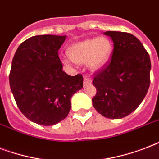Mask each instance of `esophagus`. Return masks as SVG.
I'll return each mask as SVG.
<instances>
[{"instance_id": "1", "label": "esophagus", "mask_w": 159, "mask_h": 159, "mask_svg": "<svg viewBox=\"0 0 159 159\" xmlns=\"http://www.w3.org/2000/svg\"><path fill=\"white\" fill-rule=\"evenodd\" d=\"M92 78H90L88 77H84V87L85 86H87V85H89L92 83Z\"/></svg>"}]
</instances>
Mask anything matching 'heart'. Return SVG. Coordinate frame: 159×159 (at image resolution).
Segmentation results:
<instances>
[{"instance_id": "b5f03b06", "label": "heart", "mask_w": 159, "mask_h": 159, "mask_svg": "<svg viewBox=\"0 0 159 159\" xmlns=\"http://www.w3.org/2000/svg\"><path fill=\"white\" fill-rule=\"evenodd\" d=\"M112 43L105 37L93 38L77 42L70 46L67 53L72 62L87 66L92 70H98L107 63L112 53ZM68 64V61L63 60Z\"/></svg>"}]
</instances>
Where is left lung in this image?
I'll list each match as a JSON object with an SVG mask.
<instances>
[{
  "label": "left lung",
  "instance_id": "left-lung-1",
  "mask_svg": "<svg viewBox=\"0 0 159 159\" xmlns=\"http://www.w3.org/2000/svg\"><path fill=\"white\" fill-rule=\"evenodd\" d=\"M114 43L111 60L95 74L97 94L92 105L109 119H121L135 111L150 85L151 62L148 52L135 36L106 31Z\"/></svg>",
  "mask_w": 159,
  "mask_h": 159
}]
</instances>
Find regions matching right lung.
Here are the masks:
<instances>
[{"instance_id":"1","label":"right lung","mask_w":159,"mask_h":159,"mask_svg":"<svg viewBox=\"0 0 159 159\" xmlns=\"http://www.w3.org/2000/svg\"><path fill=\"white\" fill-rule=\"evenodd\" d=\"M66 36L36 35L19 46L11 63L10 87L26 118L41 125H53L67 116L71 98L83 87L81 74L62 71L58 49Z\"/></svg>"}]
</instances>
